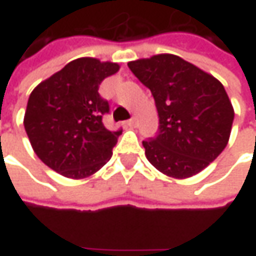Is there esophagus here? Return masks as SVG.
Listing matches in <instances>:
<instances>
[{
  "label": "esophagus",
  "mask_w": 256,
  "mask_h": 256,
  "mask_svg": "<svg viewBox=\"0 0 256 256\" xmlns=\"http://www.w3.org/2000/svg\"><path fill=\"white\" fill-rule=\"evenodd\" d=\"M136 122H138V121H136V118H135V116H132L130 121H126V124H128L130 126H136Z\"/></svg>",
  "instance_id": "34e87169"
}]
</instances>
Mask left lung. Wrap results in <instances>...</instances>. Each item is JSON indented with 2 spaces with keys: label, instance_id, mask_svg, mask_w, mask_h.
<instances>
[{
  "label": "left lung",
  "instance_id": "8db88e82",
  "mask_svg": "<svg viewBox=\"0 0 256 256\" xmlns=\"http://www.w3.org/2000/svg\"><path fill=\"white\" fill-rule=\"evenodd\" d=\"M152 94L160 126L142 141L154 166L172 178L201 172L226 146L234 108L224 85L198 66L172 54L128 62Z\"/></svg>",
  "mask_w": 256,
  "mask_h": 256
}]
</instances>
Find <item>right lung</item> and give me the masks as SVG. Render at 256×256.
I'll return each mask as SVG.
<instances>
[{"label": "right lung", "mask_w": 256, "mask_h": 256, "mask_svg": "<svg viewBox=\"0 0 256 256\" xmlns=\"http://www.w3.org/2000/svg\"><path fill=\"white\" fill-rule=\"evenodd\" d=\"M120 65L78 58L45 80L30 95L24 126L38 158L66 178H85L112 156L122 130L102 122L110 104L100 84Z\"/></svg>", "instance_id": "obj_1"}]
</instances>
